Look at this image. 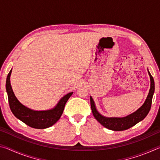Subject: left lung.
<instances>
[{"mask_svg": "<svg viewBox=\"0 0 160 160\" xmlns=\"http://www.w3.org/2000/svg\"><path fill=\"white\" fill-rule=\"evenodd\" d=\"M148 71L150 78V89L149 90L147 98L138 109L128 116H124V117H106V116H102L97 110L94 100L92 97L90 96L92 112L94 117L99 123H101L103 126L109 130H112L114 131H121L131 128L132 126H135V124L141 121L146 117L150 110L152 100L153 94L155 92L154 79L148 70Z\"/></svg>", "mask_w": 160, "mask_h": 160, "instance_id": "1", "label": "left lung"}]
</instances>
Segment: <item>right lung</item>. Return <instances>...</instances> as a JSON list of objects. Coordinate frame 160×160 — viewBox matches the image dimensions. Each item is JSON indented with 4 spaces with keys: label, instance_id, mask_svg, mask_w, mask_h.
Returning <instances> with one entry per match:
<instances>
[{
    "label": "right lung",
    "instance_id": "right-lung-1",
    "mask_svg": "<svg viewBox=\"0 0 160 160\" xmlns=\"http://www.w3.org/2000/svg\"><path fill=\"white\" fill-rule=\"evenodd\" d=\"M12 69L7 76L6 92L11 112L16 118L22 121L26 125L37 129L47 128L53 126L61 118L63 112L65 105L72 94V92L68 93L59 100L57 104L51 109L36 111L25 107L15 97L10 85V75Z\"/></svg>",
    "mask_w": 160,
    "mask_h": 160
}]
</instances>
